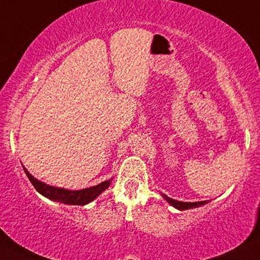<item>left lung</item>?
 Instances as JSON below:
<instances>
[{"instance_id":"8db88e82","label":"left lung","mask_w":260,"mask_h":260,"mask_svg":"<svg viewBox=\"0 0 260 260\" xmlns=\"http://www.w3.org/2000/svg\"><path fill=\"white\" fill-rule=\"evenodd\" d=\"M163 198L168 202L170 205L174 206V208L177 209V210H188V209H193V208H199V206L202 205H205V204H208L210 200H204V202H194V203H186V202H179V200H175V199H172L169 198V197H167L166 194H163Z\"/></svg>"}]
</instances>
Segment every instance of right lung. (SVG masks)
Listing matches in <instances>:
<instances>
[{
  "instance_id": "right-lung-1",
  "label": "right lung",
  "mask_w": 260,
  "mask_h": 260,
  "mask_svg": "<svg viewBox=\"0 0 260 260\" xmlns=\"http://www.w3.org/2000/svg\"><path fill=\"white\" fill-rule=\"evenodd\" d=\"M22 168H24L29 181H31L35 188L37 189V192L41 193L42 196H44L45 198L54 200V202H57V203L68 204V205H86V204L91 203L92 200L96 199L97 197L100 196L103 190H106L111 183V179H110L100 183V185L97 186L88 187V188L79 189V190H71L66 188H60V187L47 185V183L39 181V180L32 176L31 174L26 170L24 166H22Z\"/></svg>"
}]
</instances>
